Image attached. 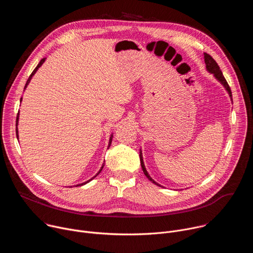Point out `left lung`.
Masks as SVG:
<instances>
[{
  "mask_svg": "<svg viewBox=\"0 0 253 253\" xmlns=\"http://www.w3.org/2000/svg\"><path fill=\"white\" fill-rule=\"evenodd\" d=\"M204 62H205V65H206V70L209 72L210 74H212V75L214 76V78H215L216 80H217V81L224 87V89H225L226 92L228 93V95H229V97H230V100H231V102H232V94H231L230 87H229V85L227 84V82H226V80H225V78H224V76H223V74H222V72H221V70H220L218 64L216 63L215 60H214L209 54H207V53H204ZM140 162H141V167H142V170H143L144 174H145V176L150 180V181L153 182L154 184H156L157 186L163 187V186H161L160 184H158L154 179H152L151 176L149 175V173L147 172V170H146V168H145V165H144V161H143V156H142V151H141V149H140Z\"/></svg>",
  "mask_w": 253,
  "mask_h": 253,
  "instance_id": "1",
  "label": "left lung"
}]
</instances>
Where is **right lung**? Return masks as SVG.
Returning a JSON list of instances; mask_svg holds the SVG:
<instances>
[{
    "label": "right lung",
    "instance_id": "1",
    "mask_svg": "<svg viewBox=\"0 0 253 253\" xmlns=\"http://www.w3.org/2000/svg\"><path fill=\"white\" fill-rule=\"evenodd\" d=\"M46 61V58H43L41 61H40V63L38 64V66L37 67H36L35 69H34V71L32 72V74L30 75V77H29V79L27 80V83H26V85H25V88H24V90H26V88L28 87V85H29V83H30V81L32 80V78H33V76L36 74V72H37L38 71V69L43 65V63ZM22 99L23 98H21V102H22ZM20 113V112H19ZM19 113H18V116H17V121H16V134H17V139L19 140V131H18V123H19ZM112 139H113V134H111V136H110V139H109V143H108V148H109L110 146H111V143H112ZM104 164L105 163H103L102 164V166H101V168H100V170L98 171V173L94 176V177H92L91 179H89L88 180V181H86V182H83V183H81V184H78V185H76V186H83V185H85V184H87V183H89L90 181H91V180H93L101 171H102V169H103V167H104Z\"/></svg>",
    "mask_w": 253,
    "mask_h": 253
}]
</instances>
